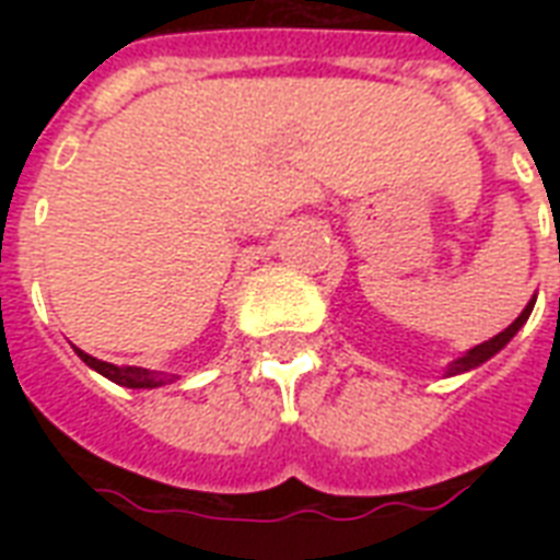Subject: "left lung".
Instances as JSON below:
<instances>
[{"label":"left lung","instance_id":"obj_1","mask_svg":"<svg viewBox=\"0 0 560 560\" xmlns=\"http://www.w3.org/2000/svg\"><path fill=\"white\" fill-rule=\"evenodd\" d=\"M532 307H535V299H532L529 305L523 307V314L517 316V319H514V323L509 325V328H505V331H500V334H497V337H491V340L479 342V346H474V349H470V351H465V354H462V358H456V360H453L451 366H447V374H462V372H470V369L482 366V363H486V360H491V358H494L497 351H500V349H505V342L512 340L514 334L521 331L523 325H526V319H529V314H532Z\"/></svg>","mask_w":560,"mask_h":560}]
</instances>
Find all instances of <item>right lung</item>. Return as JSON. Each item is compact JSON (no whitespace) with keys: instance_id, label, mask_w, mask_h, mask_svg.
I'll list each match as a JSON object with an SVG mask.
<instances>
[{"instance_id":"right-lung-1","label":"right lung","mask_w":560,"mask_h":560,"mask_svg":"<svg viewBox=\"0 0 560 560\" xmlns=\"http://www.w3.org/2000/svg\"><path fill=\"white\" fill-rule=\"evenodd\" d=\"M74 354H78L86 366L95 369L98 374H104L107 381L118 383V386H127V389H156V386H162L165 381H171L165 374H156L151 372V369L142 366H113V363H104V360L92 358V354H86V351L81 349H74Z\"/></svg>"}]
</instances>
